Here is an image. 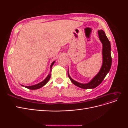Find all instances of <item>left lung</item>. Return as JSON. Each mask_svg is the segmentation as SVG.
Segmentation results:
<instances>
[{"mask_svg": "<svg viewBox=\"0 0 128 128\" xmlns=\"http://www.w3.org/2000/svg\"><path fill=\"white\" fill-rule=\"evenodd\" d=\"M99 37L100 41L102 44V56H103V63L101 69L91 82L87 84H82L76 82L72 80L68 73L69 78H70L72 82L76 86L84 89L94 88L98 86L101 83L104 77H106L107 73L110 72L112 65V56L110 53L111 46L110 42L108 40L105 33L102 30H98Z\"/></svg>", "mask_w": 128, "mask_h": 128, "instance_id": "8db88e82", "label": "left lung"}]
</instances>
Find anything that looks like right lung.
I'll use <instances>...</instances> for the list:
<instances>
[{
    "label": "right lung",
    "instance_id": "obj_1",
    "mask_svg": "<svg viewBox=\"0 0 128 128\" xmlns=\"http://www.w3.org/2000/svg\"><path fill=\"white\" fill-rule=\"evenodd\" d=\"M54 62H55V61H53V62H52V64H51V68H52V66L54 64ZM50 77H51V75L49 74V75L47 76V77H46V78L43 81H42V82H40V83H38V84H37L34 85V86H25L26 88H27L30 89V90H36V89L40 88L43 86H45V85L48 82V81L49 80H50ZM21 86H22V85H21Z\"/></svg>",
    "mask_w": 128,
    "mask_h": 128
}]
</instances>
